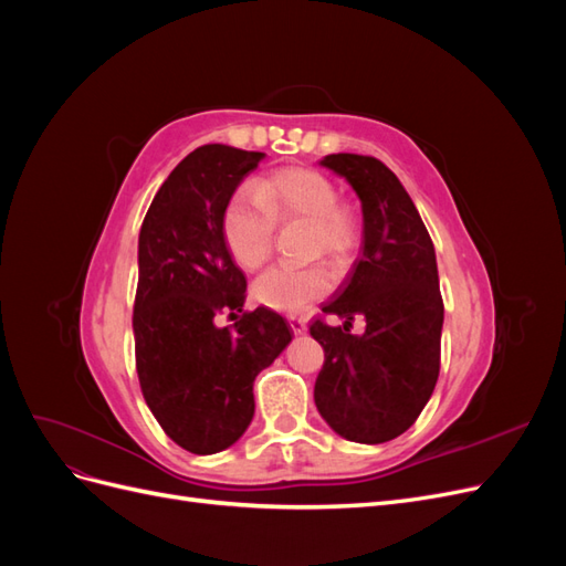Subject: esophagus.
<instances>
[{"mask_svg": "<svg viewBox=\"0 0 566 566\" xmlns=\"http://www.w3.org/2000/svg\"><path fill=\"white\" fill-rule=\"evenodd\" d=\"M287 323H290V328H293V333L295 335H304L306 333V318L304 316H287Z\"/></svg>", "mask_w": 566, "mask_h": 566, "instance_id": "34e87169", "label": "esophagus"}]
</instances>
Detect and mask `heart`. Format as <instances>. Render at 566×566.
I'll use <instances>...</instances> for the list:
<instances>
[{"instance_id":"heart-1","label":"heart","mask_w":566,"mask_h":566,"mask_svg":"<svg viewBox=\"0 0 566 566\" xmlns=\"http://www.w3.org/2000/svg\"><path fill=\"white\" fill-rule=\"evenodd\" d=\"M260 193L238 188L224 210V241L238 266H262L273 248L276 224L306 221L312 229L310 254L325 252L345 262L361 243V217L352 202L339 198L331 177L316 169H281L260 181ZM335 273L328 264L306 266L279 264L254 281L252 293L262 304L279 312H302L331 293Z\"/></svg>"}]
</instances>
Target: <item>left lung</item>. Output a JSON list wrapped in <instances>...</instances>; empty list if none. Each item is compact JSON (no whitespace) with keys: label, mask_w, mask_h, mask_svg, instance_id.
<instances>
[{"label":"left lung","mask_w":566,"mask_h":566,"mask_svg":"<svg viewBox=\"0 0 566 566\" xmlns=\"http://www.w3.org/2000/svg\"><path fill=\"white\" fill-rule=\"evenodd\" d=\"M323 167L345 177L364 210V252L335 297L321 306L312 337L325 352L314 401L349 441L382 443L403 434L430 401L441 361L443 300L437 254L413 200L391 169L370 156L333 153ZM356 315L364 334L350 333Z\"/></svg>","instance_id":"8db88e82"}]
</instances>
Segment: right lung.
I'll list each match as a JSON object with an SVG mask.
<instances>
[{
    "mask_svg": "<svg viewBox=\"0 0 566 566\" xmlns=\"http://www.w3.org/2000/svg\"><path fill=\"white\" fill-rule=\"evenodd\" d=\"M264 153L200 146L172 169L139 233L134 354L144 399L181 449L210 455L243 437L254 378L293 339L269 306L243 312L248 281L221 231L238 184ZM229 313L233 326H217Z\"/></svg>",
    "mask_w": 566,
    "mask_h": 566,
    "instance_id": "add662e5",
    "label": "right lung"
}]
</instances>
